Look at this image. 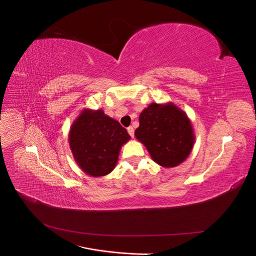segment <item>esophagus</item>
<instances>
[{"label":"esophagus","instance_id":"esophagus-1","mask_svg":"<svg viewBox=\"0 0 256 256\" xmlns=\"http://www.w3.org/2000/svg\"><path fill=\"white\" fill-rule=\"evenodd\" d=\"M127 131H128V134H130L131 138L134 136V127H131V126L128 127V128H127Z\"/></svg>","mask_w":256,"mask_h":256}]
</instances>
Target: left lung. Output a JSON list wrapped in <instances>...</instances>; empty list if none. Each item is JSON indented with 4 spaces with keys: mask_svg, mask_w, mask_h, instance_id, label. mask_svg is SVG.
Returning a JSON list of instances; mask_svg holds the SVG:
<instances>
[{
    "mask_svg": "<svg viewBox=\"0 0 256 256\" xmlns=\"http://www.w3.org/2000/svg\"><path fill=\"white\" fill-rule=\"evenodd\" d=\"M134 136L152 159L164 168L180 166L194 145V132L188 115L173 102L150 104L138 116Z\"/></svg>",
    "mask_w": 256,
    "mask_h": 256,
    "instance_id": "8db88e82",
    "label": "left lung"
}]
</instances>
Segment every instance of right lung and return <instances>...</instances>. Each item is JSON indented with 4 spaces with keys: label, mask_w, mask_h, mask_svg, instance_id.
<instances>
[{
    "label": "right lung",
    "mask_w": 256,
    "mask_h": 256,
    "mask_svg": "<svg viewBox=\"0 0 256 256\" xmlns=\"http://www.w3.org/2000/svg\"><path fill=\"white\" fill-rule=\"evenodd\" d=\"M130 140L127 130L102 110L84 109L69 130L68 141L74 161L92 177L111 173L122 146Z\"/></svg>",
    "instance_id": "right-lung-1"
}]
</instances>
